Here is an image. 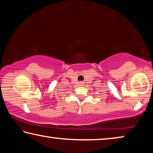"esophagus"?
<instances>
[{
  "mask_svg": "<svg viewBox=\"0 0 153 153\" xmlns=\"http://www.w3.org/2000/svg\"><path fill=\"white\" fill-rule=\"evenodd\" d=\"M80 85H83V82H80Z\"/></svg>",
  "mask_w": 153,
  "mask_h": 153,
  "instance_id": "obj_1",
  "label": "esophagus"
}]
</instances>
